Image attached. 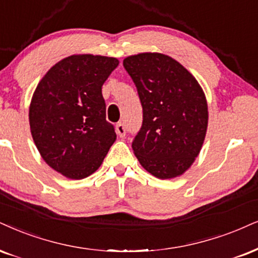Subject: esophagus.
<instances>
[{
    "mask_svg": "<svg viewBox=\"0 0 258 258\" xmlns=\"http://www.w3.org/2000/svg\"><path fill=\"white\" fill-rule=\"evenodd\" d=\"M116 132H117V134L120 136V138H124V136H125V126H124L123 123L117 124Z\"/></svg>",
    "mask_w": 258,
    "mask_h": 258,
    "instance_id": "obj_1",
    "label": "esophagus"
}]
</instances>
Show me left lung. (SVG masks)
Here are the masks:
<instances>
[{"label":"left lung","mask_w":258,"mask_h":258,"mask_svg":"<svg viewBox=\"0 0 258 258\" xmlns=\"http://www.w3.org/2000/svg\"><path fill=\"white\" fill-rule=\"evenodd\" d=\"M144 110L142 126L133 141L141 166L160 179L183 174L195 161L208 126V105L191 73L159 52L124 58Z\"/></svg>","instance_id":"1"}]
</instances>
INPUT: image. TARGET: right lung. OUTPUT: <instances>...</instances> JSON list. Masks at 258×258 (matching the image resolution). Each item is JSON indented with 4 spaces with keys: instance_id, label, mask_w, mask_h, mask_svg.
Listing matches in <instances>:
<instances>
[{
    "instance_id": "right-lung-1",
    "label": "right lung",
    "mask_w": 258,
    "mask_h": 258,
    "mask_svg": "<svg viewBox=\"0 0 258 258\" xmlns=\"http://www.w3.org/2000/svg\"><path fill=\"white\" fill-rule=\"evenodd\" d=\"M118 64L114 57L72 55L51 67L34 91L32 138L44 161L69 179L95 172L116 141L101 87Z\"/></svg>"
}]
</instances>
